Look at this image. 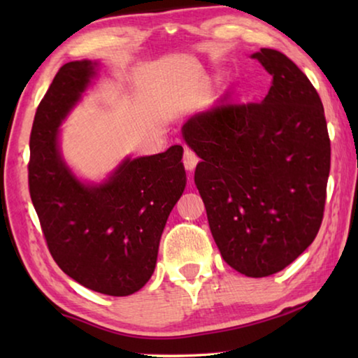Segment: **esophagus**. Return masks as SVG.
I'll use <instances>...</instances> for the list:
<instances>
[{
	"label": "esophagus",
	"instance_id": "1",
	"mask_svg": "<svg viewBox=\"0 0 358 358\" xmlns=\"http://www.w3.org/2000/svg\"><path fill=\"white\" fill-rule=\"evenodd\" d=\"M199 162V157L196 156L192 150L186 148L185 153H183V166L187 169V171H194V167L197 166Z\"/></svg>",
	"mask_w": 358,
	"mask_h": 358
}]
</instances>
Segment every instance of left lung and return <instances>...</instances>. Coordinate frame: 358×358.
Masks as SVG:
<instances>
[{
	"label": "left lung",
	"mask_w": 358,
	"mask_h": 358,
	"mask_svg": "<svg viewBox=\"0 0 358 358\" xmlns=\"http://www.w3.org/2000/svg\"><path fill=\"white\" fill-rule=\"evenodd\" d=\"M252 58L273 77L264 101L199 112L181 134L202 159L194 181L222 259L241 275L264 278L316 238L330 137L322 101L299 66L273 48Z\"/></svg>",
	"instance_id": "8db88e82"
}]
</instances>
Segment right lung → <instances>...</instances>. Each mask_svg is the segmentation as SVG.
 I'll use <instances>...</instances> for the list:
<instances>
[{
	"instance_id": "obj_1",
	"label": "right lung",
	"mask_w": 358,
	"mask_h": 358,
	"mask_svg": "<svg viewBox=\"0 0 358 358\" xmlns=\"http://www.w3.org/2000/svg\"><path fill=\"white\" fill-rule=\"evenodd\" d=\"M92 62L59 68L34 115L28 186L53 260L94 292L126 296L155 271L162 230L186 186L183 148L126 159L99 186L78 181L58 151V126L88 87Z\"/></svg>"
}]
</instances>
